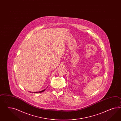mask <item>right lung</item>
Instances as JSON below:
<instances>
[{"mask_svg":"<svg viewBox=\"0 0 121 121\" xmlns=\"http://www.w3.org/2000/svg\"><path fill=\"white\" fill-rule=\"evenodd\" d=\"M47 88H48V87H47ZM45 90H46V89H45L43 90H42V91H37V92H34V93H38V92H39V93H41V92H43V91H44ZM30 92H31V91H30Z\"/></svg>","mask_w":121,"mask_h":121,"instance_id":"obj_1","label":"right lung"}]
</instances>
